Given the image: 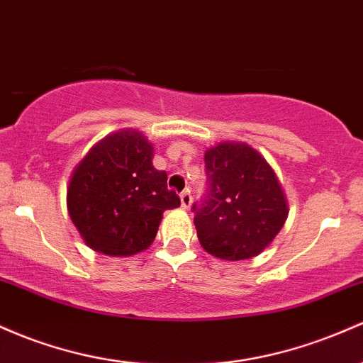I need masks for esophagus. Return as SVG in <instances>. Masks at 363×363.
Wrapping results in <instances>:
<instances>
[{
  "instance_id": "esophagus-1",
  "label": "esophagus",
  "mask_w": 363,
  "mask_h": 363,
  "mask_svg": "<svg viewBox=\"0 0 363 363\" xmlns=\"http://www.w3.org/2000/svg\"><path fill=\"white\" fill-rule=\"evenodd\" d=\"M191 203H193V196H191V191L186 189L181 193V205L182 208H189Z\"/></svg>"
}]
</instances>
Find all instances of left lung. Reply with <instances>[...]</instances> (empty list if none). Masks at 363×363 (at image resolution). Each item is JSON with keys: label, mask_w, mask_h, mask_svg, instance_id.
I'll return each mask as SVG.
<instances>
[{"label": "left lung", "mask_w": 363, "mask_h": 363, "mask_svg": "<svg viewBox=\"0 0 363 363\" xmlns=\"http://www.w3.org/2000/svg\"><path fill=\"white\" fill-rule=\"evenodd\" d=\"M208 193L193 205L205 252L236 262L260 255L288 218V201L267 160L245 143H220L205 151Z\"/></svg>", "instance_id": "8db88e82"}]
</instances>
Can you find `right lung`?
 <instances>
[{
	"instance_id": "1",
	"label": "right lung",
	"mask_w": 363,
	"mask_h": 363,
	"mask_svg": "<svg viewBox=\"0 0 363 363\" xmlns=\"http://www.w3.org/2000/svg\"><path fill=\"white\" fill-rule=\"evenodd\" d=\"M153 146L139 130L103 138L72 172L67 208L94 252L130 257L150 248L165 210L181 198L167 189V174L153 167Z\"/></svg>"
}]
</instances>
